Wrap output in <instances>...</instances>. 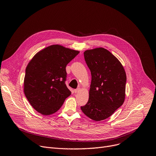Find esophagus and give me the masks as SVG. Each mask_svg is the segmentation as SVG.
I'll list each match as a JSON object with an SVG mask.
<instances>
[{
  "mask_svg": "<svg viewBox=\"0 0 156 156\" xmlns=\"http://www.w3.org/2000/svg\"><path fill=\"white\" fill-rule=\"evenodd\" d=\"M80 88H77V89H76V90H74V93H77L80 92Z\"/></svg>",
  "mask_w": 156,
  "mask_h": 156,
  "instance_id": "1",
  "label": "esophagus"
}]
</instances>
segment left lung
<instances>
[{"label":"left lung","mask_w":156,"mask_h":156,"mask_svg":"<svg viewBox=\"0 0 156 156\" xmlns=\"http://www.w3.org/2000/svg\"><path fill=\"white\" fill-rule=\"evenodd\" d=\"M91 73V83L87 104L82 112L94 121L112 115L124 102L126 73L120 62L108 50L99 48L84 52Z\"/></svg>","instance_id":"obj_1"}]
</instances>
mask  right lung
Returning <instances> with one entry per match:
<instances>
[{"mask_svg":"<svg viewBox=\"0 0 156 156\" xmlns=\"http://www.w3.org/2000/svg\"><path fill=\"white\" fill-rule=\"evenodd\" d=\"M79 53L56 44L38 52L28 63L24 93L37 112L44 115L53 114L71 95L65 84L66 66Z\"/></svg>","mask_w":156,"mask_h":156,"instance_id":"1","label":"right lung"}]
</instances>
